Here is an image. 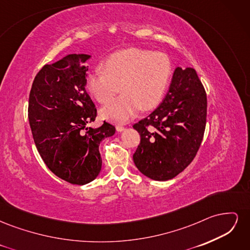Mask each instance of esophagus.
I'll list each match as a JSON object with an SVG mask.
<instances>
[{
	"label": "esophagus",
	"mask_w": 250,
	"mask_h": 250,
	"mask_svg": "<svg viewBox=\"0 0 250 250\" xmlns=\"http://www.w3.org/2000/svg\"><path fill=\"white\" fill-rule=\"evenodd\" d=\"M116 128H117V131L118 132H122V131L125 130V127L124 126H121V125H118Z\"/></svg>",
	"instance_id": "34e87169"
}]
</instances>
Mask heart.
<instances>
[{
	"instance_id": "b5f03b06",
	"label": "heart",
	"mask_w": 250,
	"mask_h": 250,
	"mask_svg": "<svg viewBox=\"0 0 250 250\" xmlns=\"http://www.w3.org/2000/svg\"><path fill=\"white\" fill-rule=\"evenodd\" d=\"M86 77L88 92L101 103H107L119 90L122 95L101 109V116L115 123H125L140 111L160 103L171 75V62L162 52L137 48L113 53Z\"/></svg>"
}]
</instances>
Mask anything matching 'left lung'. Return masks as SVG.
Instances as JSON below:
<instances>
[{"label":"left lung","mask_w":250,"mask_h":250,"mask_svg":"<svg viewBox=\"0 0 250 250\" xmlns=\"http://www.w3.org/2000/svg\"><path fill=\"white\" fill-rule=\"evenodd\" d=\"M207 94L192 67H176L163 102L134 124L141 143L133 162L144 175L166 181L183 172L197 153L207 123Z\"/></svg>","instance_id":"8db88e82"}]
</instances>
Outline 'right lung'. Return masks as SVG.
Instances as JSON below:
<instances>
[{
  "label": "right lung",
  "instance_id": "add662e5",
  "mask_svg": "<svg viewBox=\"0 0 250 250\" xmlns=\"http://www.w3.org/2000/svg\"><path fill=\"white\" fill-rule=\"evenodd\" d=\"M89 55L69 54L43 65L30 90L28 118L35 146L47 167L67 183L83 186L101 171L99 145L115 126H87L97 117L86 93Z\"/></svg>",
  "mask_w": 250,
  "mask_h": 250
}]
</instances>
